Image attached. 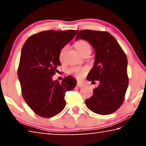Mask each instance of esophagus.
Listing matches in <instances>:
<instances>
[{
	"label": "esophagus",
	"instance_id": "1",
	"mask_svg": "<svg viewBox=\"0 0 146 146\" xmlns=\"http://www.w3.org/2000/svg\"><path fill=\"white\" fill-rule=\"evenodd\" d=\"M76 86H78V87H84V86H85V84L84 83H82V82H77V84H76Z\"/></svg>",
	"mask_w": 146,
	"mask_h": 146
}]
</instances>
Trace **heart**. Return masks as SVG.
Instances as JSON below:
<instances>
[{
    "instance_id": "heart-1",
    "label": "heart",
    "mask_w": 146,
    "mask_h": 146,
    "mask_svg": "<svg viewBox=\"0 0 146 146\" xmlns=\"http://www.w3.org/2000/svg\"><path fill=\"white\" fill-rule=\"evenodd\" d=\"M75 46L76 49L78 51L81 55H84L85 53L90 52L91 51V48L90 44L87 41L81 40L76 42L75 44ZM68 49V46H65L62 48L59 53V60L62 62L64 60V55ZM69 73L73 74L77 78H81L84 76V75L87 72V69L86 68H79V67H72L69 69Z\"/></svg>"
}]
</instances>
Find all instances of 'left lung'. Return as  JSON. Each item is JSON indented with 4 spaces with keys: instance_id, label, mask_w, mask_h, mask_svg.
Listing matches in <instances>:
<instances>
[{
    "instance_id": "8db88e82",
    "label": "left lung",
    "mask_w": 146,
    "mask_h": 146,
    "mask_svg": "<svg viewBox=\"0 0 146 146\" xmlns=\"http://www.w3.org/2000/svg\"><path fill=\"white\" fill-rule=\"evenodd\" d=\"M78 39L88 41L95 53L94 66L87 79L100 82L92 97L86 100V105L97 114H111L122 104L128 87L126 55L108 32L81 30L75 40Z\"/></svg>"
}]
</instances>
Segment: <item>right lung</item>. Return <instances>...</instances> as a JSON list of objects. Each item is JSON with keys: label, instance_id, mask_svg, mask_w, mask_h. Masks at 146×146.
I'll list each match as a JSON object with an SVG mask.
<instances>
[{"label": "right lung", "instance_id": "right-lung-1", "mask_svg": "<svg viewBox=\"0 0 146 146\" xmlns=\"http://www.w3.org/2000/svg\"><path fill=\"white\" fill-rule=\"evenodd\" d=\"M77 30L44 31L27 39L21 50L18 70L23 97L36 115L50 118L66 106V91L75 88L76 80L68 76L60 82L53 80L59 53L77 33Z\"/></svg>", "mask_w": 146, "mask_h": 146}]
</instances>
